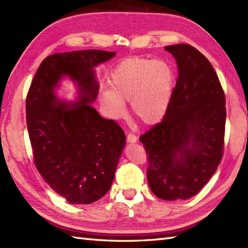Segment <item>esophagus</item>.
Instances as JSON below:
<instances>
[{"label":"esophagus","instance_id":"1","mask_svg":"<svg viewBox=\"0 0 248 248\" xmlns=\"http://www.w3.org/2000/svg\"><path fill=\"white\" fill-rule=\"evenodd\" d=\"M137 140H138V137L135 134H132V132H129V134L127 135V141L128 142L136 143Z\"/></svg>","mask_w":248,"mask_h":248}]
</instances>
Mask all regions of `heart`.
I'll list each match as a JSON object with an SVG mask.
<instances>
[{
	"instance_id": "b5f03b06",
	"label": "heart",
	"mask_w": 248,
	"mask_h": 248,
	"mask_svg": "<svg viewBox=\"0 0 248 248\" xmlns=\"http://www.w3.org/2000/svg\"><path fill=\"white\" fill-rule=\"evenodd\" d=\"M108 83L110 90H103L100 101L111 117H123V101H130L131 110L138 119L155 124L164 117L170 106L174 75L164 62L128 59L116 66Z\"/></svg>"
}]
</instances>
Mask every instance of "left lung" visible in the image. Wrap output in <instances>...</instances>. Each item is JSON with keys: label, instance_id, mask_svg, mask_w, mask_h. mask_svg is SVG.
Listing matches in <instances>:
<instances>
[{"label": "left lung", "instance_id": "obj_1", "mask_svg": "<svg viewBox=\"0 0 248 248\" xmlns=\"http://www.w3.org/2000/svg\"><path fill=\"white\" fill-rule=\"evenodd\" d=\"M179 77L162 121L140 137L147 155V181L162 200L196 196L223 156L225 93L213 65L188 44L166 46Z\"/></svg>", "mask_w": 248, "mask_h": 248}]
</instances>
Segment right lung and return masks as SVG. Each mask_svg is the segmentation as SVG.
Masks as SVG:
<instances>
[{
	"mask_svg": "<svg viewBox=\"0 0 248 248\" xmlns=\"http://www.w3.org/2000/svg\"><path fill=\"white\" fill-rule=\"evenodd\" d=\"M113 56L96 49L53 53L41 63L26 96L34 165L70 204H90L106 195L124 148V130L88 104L99 90L93 68ZM63 75L80 86L78 106L66 107L54 95Z\"/></svg>",
	"mask_w": 248,
	"mask_h": 248,
	"instance_id": "add662e5",
	"label": "right lung"
}]
</instances>
